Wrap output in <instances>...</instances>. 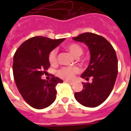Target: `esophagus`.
Instances as JSON below:
<instances>
[{
	"label": "esophagus",
	"instance_id": "34e87169",
	"mask_svg": "<svg viewBox=\"0 0 131 131\" xmlns=\"http://www.w3.org/2000/svg\"><path fill=\"white\" fill-rule=\"evenodd\" d=\"M64 82L65 83H69V84H70V85H72L74 83L72 82V81H64Z\"/></svg>",
	"mask_w": 131,
	"mask_h": 131
}]
</instances>
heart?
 Listing matches in <instances>:
<instances>
[{
    "mask_svg": "<svg viewBox=\"0 0 131 131\" xmlns=\"http://www.w3.org/2000/svg\"><path fill=\"white\" fill-rule=\"evenodd\" d=\"M65 48L70 53L73 54L75 57L80 56L83 53V48L77 43H71L66 46ZM49 62L50 64L54 65L57 63V50L54 49L52 50L48 55ZM80 69L78 67H64L60 69L58 71V76L66 80H71L75 76V74L79 73Z\"/></svg>",
    "mask_w": 131,
    "mask_h": 131,
    "instance_id": "heart-1",
    "label": "heart"
}]
</instances>
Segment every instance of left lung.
I'll use <instances>...</instances> for the list:
<instances>
[{
	"label": "left lung",
	"instance_id": "left-lung-1",
	"mask_svg": "<svg viewBox=\"0 0 131 131\" xmlns=\"http://www.w3.org/2000/svg\"><path fill=\"white\" fill-rule=\"evenodd\" d=\"M73 40L85 43L88 47L91 60L81 76L91 83H83V91L75 93L74 97L80 104L95 107L104 102L112 91L118 74V60L114 49L104 37L93 33H84Z\"/></svg>",
	"mask_w": 131,
	"mask_h": 131
}]
</instances>
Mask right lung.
I'll list each match as a JSON object with an SVG mask.
<instances>
[{
  "label": "right lung",
  "instance_id": "add662e5",
  "mask_svg": "<svg viewBox=\"0 0 131 131\" xmlns=\"http://www.w3.org/2000/svg\"><path fill=\"white\" fill-rule=\"evenodd\" d=\"M64 40L34 36L24 41L15 53L13 69L16 85L24 100L35 109L49 107L56 99L55 87L63 81L53 77L48 81L41 77L50 65L49 53Z\"/></svg>",
  "mask_w": 131,
  "mask_h": 131
}]
</instances>
